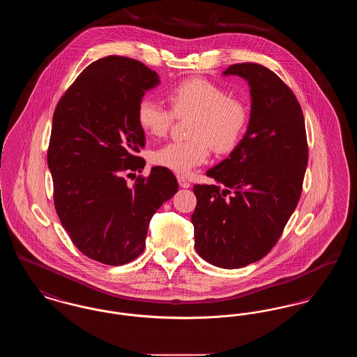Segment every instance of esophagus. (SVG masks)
I'll use <instances>...</instances> for the list:
<instances>
[{
	"instance_id": "esophagus-1",
	"label": "esophagus",
	"mask_w": 357,
	"mask_h": 357,
	"mask_svg": "<svg viewBox=\"0 0 357 357\" xmlns=\"http://www.w3.org/2000/svg\"><path fill=\"white\" fill-rule=\"evenodd\" d=\"M178 183H179V186L183 187V188H188L190 187V182L182 175H178Z\"/></svg>"
}]
</instances>
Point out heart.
<instances>
[{
  "label": "heart",
  "instance_id": "heart-1",
  "mask_svg": "<svg viewBox=\"0 0 357 357\" xmlns=\"http://www.w3.org/2000/svg\"><path fill=\"white\" fill-rule=\"evenodd\" d=\"M170 108L151 98H143L136 107L140 128L153 136L169 132L174 119L191 116L188 136L183 142H170L151 153L155 166L187 175L206 163L214 151H233L246 130L248 108L238 98L204 77H191L171 86L166 93Z\"/></svg>",
  "mask_w": 357,
  "mask_h": 357
}]
</instances>
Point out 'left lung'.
I'll return each mask as SVG.
<instances>
[{"mask_svg":"<svg viewBox=\"0 0 357 357\" xmlns=\"http://www.w3.org/2000/svg\"><path fill=\"white\" fill-rule=\"evenodd\" d=\"M225 75L248 80L252 114L234 151L206 172L217 185H194L195 249L204 261L237 269L264 258L300 201L307 165L305 120L293 91L258 63Z\"/></svg>","mask_w":357,"mask_h":357,"instance_id":"8db88e82","label":"left lung"}]
</instances>
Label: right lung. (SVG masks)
<instances>
[{"label": "right lung", "mask_w": 357, "mask_h": 357, "mask_svg": "<svg viewBox=\"0 0 357 357\" xmlns=\"http://www.w3.org/2000/svg\"><path fill=\"white\" fill-rule=\"evenodd\" d=\"M159 83L143 63L107 56L76 77L56 105L48 147L53 202L73 245L88 258L111 266L143 253L149 223L178 191L175 175L153 167L142 172L146 144L136 107Z\"/></svg>", "instance_id": "1"}]
</instances>
